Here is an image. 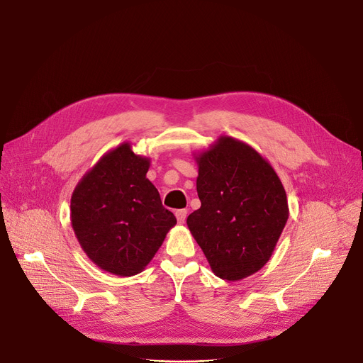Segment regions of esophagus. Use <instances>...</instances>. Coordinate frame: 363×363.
<instances>
[{"mask_svg": "<svg viewBox=\"0 0 363 363\" xmlns=\"http://www.w3.org/2000/svg\"><path fill=\"white\" fill-rule=\"evenodd\" d=\"M175 216H177L178 223H179V224H184V223H185V220H186L188 211H186V210H178V211L175 213Z\"/></svg>", "mask_w": 363, "mask_h": 363, "instance_id": "obj_1", "label": "esophagus"}]
</instances>
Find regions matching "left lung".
Wrapping results in <instances>:
<instances>
[{"mask_svg": "<svg viewBox=\"0 0 363 363\" xmlns=\"http://www.w3.org/2000/svg\"><path fill=\"white\" fill-rule=\"evenodd\" d=\"M194 158L201 206L188 216V228L217 277L242 280L264 267L283 233L284 186L267 160L231 136Z\"/></svg>", "mask_w": 363, "mask_h": 363, "instance_id": "1", "label": "left lung"}]
</instances>
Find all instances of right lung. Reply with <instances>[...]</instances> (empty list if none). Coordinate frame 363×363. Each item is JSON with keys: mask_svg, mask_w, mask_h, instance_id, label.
Returning <instances> with one entry per match:
<instances>
[{"mask_svg": "<svg viewBox=\"0 0 363 363\" xmlns=\"http://www.w3.org/2000/svg\"><path fill=\"white\" fill-rule=\"evenodd\" d=\"M150 160L123 142L106 152L76 185L72 227L90 260L119 277L149 264L177 224L158 189L146 178Z\"/></svg>", "mask_w": 363, "mask_h": 363, "instance_id": "1", "label": "right lung"}]
</instances>
